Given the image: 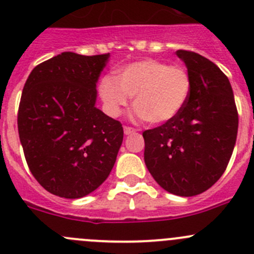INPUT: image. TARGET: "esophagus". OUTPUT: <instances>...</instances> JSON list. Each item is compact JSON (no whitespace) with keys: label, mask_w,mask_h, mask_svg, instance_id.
<instances>
[{"label":"esophagus","mask_w":254,"mask_h":254,"mask_svg":"<svg viewBox=\"0 0 254 254\" xmlns=\"http://www.w3.org/2000/svg\"><path fill=\"white\" fill-rule=\"evenodd\" d=\"M124 130H125V134H126V135H128V134H132V133H135V132H137V129H135V128H133V127H128V126H125Z\"/></svg>","instance_id":"esophagus-1"}]
</instances>
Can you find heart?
<instances>
[{
    "instance_id": "b5f03b06",
    "label": "heart",
    "mask_w": 254,
    "mask_h": 254,
    "mask_svg": "<svg viewBox=\"0 0 254 254\" xmlns=\"http://www.w3.org/2000/svg\"><path fill=\"white\" fill-rule=\"evenodd\" d=\"M191 89V76L184 66L143 59L117 70L116 80L102 77L99 95L111 117H119L129 97H134L138 116L150 125H164L183 111Z\"/></svg>"
}]
</instances>
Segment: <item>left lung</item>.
<instances>
[{"instance_id":"1","label":"left lung","mask_w":254,"mask_h":254,"mask_svg":"<svg viewBox=\"0 0 254 254\" xmlns=\"http://www.w3.org/2000/svg\"><path fill=\"white\" fill-rule=\"evenodd\" d=\"M177 55L191 76V94L174 120L143 132L144 162L168 192L195 196L211 188L227 168L238 114L228 77L217 65L189 50H178Z\"/></svg>"}]
</instances>
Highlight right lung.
Masks as SVG:
<instances>
[{"label": "right lung", "mask_w": 254, "mask_h": 254, "mask_svg": "<svg viewBox=\"0 0 254 254\" xmlns=\"http://www.w3.org/2000/svg\"><path fill=\"white\" fill-rule=\"evenodd\" d=\"M109 58L64 52L37 65L24 84L17 119L24 157L37 182L57 196H86L116 162L124 128L95 106Z\"/></svg>", "instance_id": "1"}]
</instances>
